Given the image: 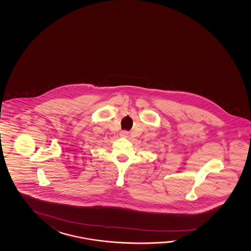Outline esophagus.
Wrapping results in <instances>:
<instances>
[{"mask_svg": "<svg viewBox=\"0 0 251 251\" xmlns=\"http://www.w3.org/2000/svg\"><path fill=\"white\" fill-rule=\"evenodd\" d=\"M120 136H122V137H127V131H121V132H120Z\"/></svg>", "mask_w": 251, "mask_h": 251, "instance_id": "1", "label": "esophagus"}]
</instances>
